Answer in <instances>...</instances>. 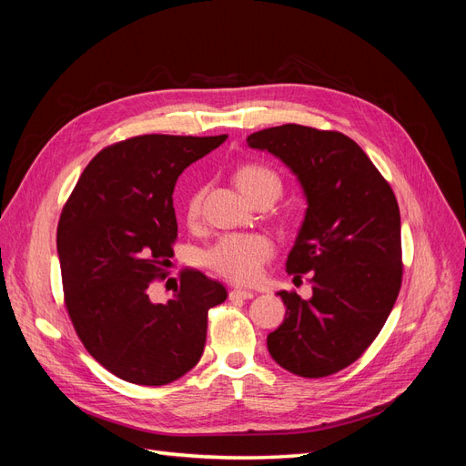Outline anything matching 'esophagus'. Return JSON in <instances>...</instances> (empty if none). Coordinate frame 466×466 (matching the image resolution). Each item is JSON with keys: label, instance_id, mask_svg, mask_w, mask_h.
Listing matches in <instances>:
<instances>
[{"label": "esophagus", "instance_id": "obj_1", "mask_svg": "<svg viewBox=\"0 0 466 466\" xmlns=\"http://www.w3.org/2000/svg\"><path fill=\"white\" fill-rule=\"evenodd\" d=\"M255 298V293L248 291V289H231L229 291V299L235 301V299H252Z\"/></svg>", "mask_w": 466, "mask_h": 466}]
</instances>
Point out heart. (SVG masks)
I'll list each match as a JSON object with an SVG mask.
<instances>
[{
	"mask_svg": "<svg viewBox=\"0 0 466 466\" xmlns=\"http://www.w3.org/2000/svg\"><path fill=\"white\" fill-rule=\"evenodd\" d=\"M237 185L252 198L257 192L274 190L279 194L281 182L278 175L262 165H247L237 173ZM202 206V192L190 196L187 214L190 219L198 218ZM274 243L270 237L260 233H235L221 237L216 245L204 252V264L211 270L235 284H250L255 281L262 266L272 258Z\"/></svg>",
	"mask_w": 466,
	"mask_h": 466,
	"instance_id": "b5f03b06",
	"label": "heart"
}]
</instances>
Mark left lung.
<instances>
[{
	"label": "left lung",
	"mask_w": 466,
	"mask_h": 466,
	"mask_svg": "<svg viewBox=\"0 0 466 466\" xmlns=\"http://www.w3.org/2000/svg\"><path fill=\"white\" fill-rule=\"evenodd\" d=\"M298 177L305 219L289 250V274L311 272L313 295L278 291L286 319L268 351L299 377H327L354 363L383 329L402 281L400 211L389 182L340 132L284 124L250 134Z\"/></svg>",
	"instance_id": "left-lung-1"
}]
</instances>
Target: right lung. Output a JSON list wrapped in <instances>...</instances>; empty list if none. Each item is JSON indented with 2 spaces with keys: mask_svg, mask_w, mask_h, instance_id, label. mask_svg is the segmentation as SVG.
Masks as SVG:
<instances>
[{
  "mask_svg": "<svg viewBox=\"0 0 466 466\" xmlns=\"http://www.w3.org/2000/svg\"><path fill=\"white\" fill-rule=\"evenodd\" d=\"M228 136H136L98 151L58 223V258L69 319L89 354L128 383L161 387L200 361L208 311L225 301L219 281L180 274L165 303L149 299L173 257V192L188 165Z\"/></svg>",
  "mask_w": 466,
  "mask_h": 466,
  "instance_id": "right-lung-1",
  "label": "right lung"
}]
</instances>
